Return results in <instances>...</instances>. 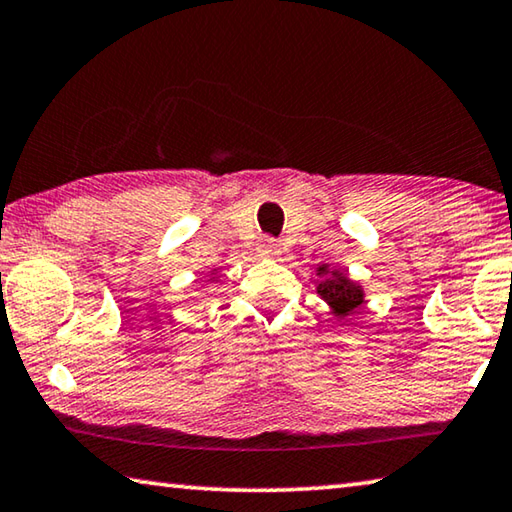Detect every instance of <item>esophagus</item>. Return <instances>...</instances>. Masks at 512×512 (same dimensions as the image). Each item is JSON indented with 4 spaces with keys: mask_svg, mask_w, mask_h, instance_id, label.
I'll use <instances>...</instances> for the list:
<instances>
[{
    "mask_svg": "<svg viewBox=\"0 0 512 512\" xmlns=\"http://www.w3.org/2000/svg\"><path fill=\"white\" fill-rule=\"evenodd\" d=\"M259 253H262V257L273 259V257H278L282 253V248L275 239H262V241H259Z\"/></svg>",
    "mask_w": 512,
    "mask_h": 512,
    "instance_id": "esophagus-1",
    "label": "esophagus"
}]
</instances>
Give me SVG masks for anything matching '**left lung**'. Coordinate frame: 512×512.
<instances>
[{
  "label": "left lung",
  "instance_id": "obj_1",
  "mask_svg": "<svg viewBox=\"0 0 512 512\" xmlns=\"http://www.w3.org/2000/svg\"><path fill=\"white\" fill-rule=\"evenodd\" d=\"M316 294H319L330 312L337 316V321H348V316H353L360 310L364 303V289L360 282L348 278V273L342 269H335L330 264L316 266Z\"/></svg>",
  "mask_w": 512,
  "mask_h": 512
}]
</instances>
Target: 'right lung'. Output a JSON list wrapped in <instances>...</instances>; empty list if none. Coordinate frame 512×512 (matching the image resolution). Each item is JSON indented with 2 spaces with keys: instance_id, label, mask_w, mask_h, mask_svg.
<instances>
[{
  "instance_id": "add662e5",
  "label": "right lung",
  "mask_w": 512,
  "mask_h": 512,
  "mask_svg": "<svg viewBox=\"0 0 512 512\" xmlns=\"http://www.w3.org/2000/svg\"><path fill=\"white\" fill-rule=\"evenodd\" d=\"M216 275H218V269H212V280H214V282H218Z\"/></svg>"
}]
</instances>
